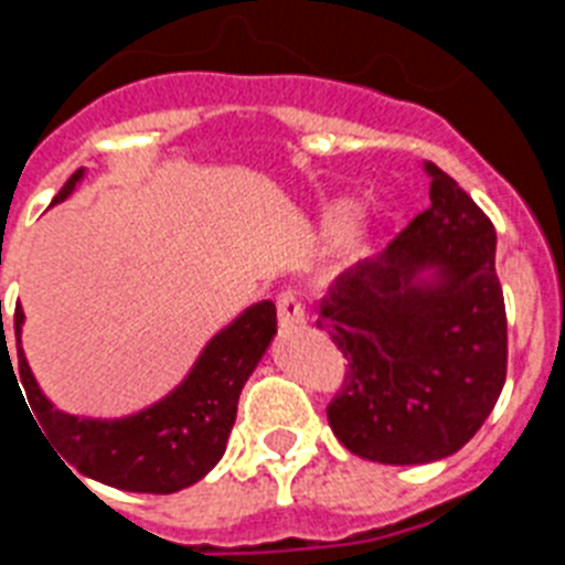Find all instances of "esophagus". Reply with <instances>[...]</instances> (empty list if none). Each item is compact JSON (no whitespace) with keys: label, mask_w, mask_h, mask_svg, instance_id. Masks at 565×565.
Masks as SVG:
<instances>
[{"label":"esophagus","mask_w":565,"mask_h":565,"mask_svg":"<svg viewBox=\"0 0 565 565\" xmlns=\"http://www.w3.org/2000/svg\"><path fill=\"white\" fill-rule=\"evenodd\" d=\"M277 322L282 331H291V328H299L306 322V311H302V302L297 299V294H277Z\"/></svg>","instance_id":"esophagus-1"}]
</instances>
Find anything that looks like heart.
Returning a JSON list of instances; mask_svg holds the SVG:
<instances>
[{
	"label": "heart",
	"instance_id": "b5f03b06",
	"mask_svg": "<svg viewBox=\"0 0 565 565\" xmlns=\"http://www.w3.org/2000/svg\"><path fill=\"white\" fill-rule=\"evenodd\" d=\"M351 221H353V209L348 206V203H333V206H328L326 212H322V228H326V234H331V237L344 234V228L351 226ZM362 248H364L362 239H353L351 252H362Z\"/></svg>",
	"mask_w": 565,
	"mask_h": 565
}]
</instances>
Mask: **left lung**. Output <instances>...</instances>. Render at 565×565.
<instances>
[{
    "label": "left lung",
    "instance_id": "1",
    "mask_svg": "<svg viewBox=\"0 0 565 565\" xmlns=\"http://www.w3.org/2000/svg\"><path fill=\"white\" fill-rule=\"evenodd\" d=\"M424 172L430 209L379 257L339 274L317 319L351 367L328 404L333 436L396 467L461 450L507 382L495 226L436 163Z\"/></svg>",
    "mask_w": 565,
    "mask_h": 565
}]
</instances>
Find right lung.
<instances>
[{"label":"right lung","instance_id":"obj_1","mask_svg":"<svg viewBox=\"0 0 565 565\" xmlns=\"http://www.w3.org/2000/svg\"><path fill=\"white\" fill-rule=\"evenodd\" d=\"M82 178L84 169L70 174L53 203L67 201ZM22 326L24 311L17 306L13 331L19 351V382L28 393L30 411L42 424V436L62 452L64 467L70 462L84 478L115 489L169 495L209 476V469L226 452L243 384L248 382L259 359L266 356L277 333V308L271 299L248 306L209 339L201 356L194 359L192 371L174 391L143 411L121 418H84L58 411L30 371L22 351ZM2 353H10L4 333L0 356Z\"/></svg>","mask_w":565,"mask_h":565}]
</instances>
